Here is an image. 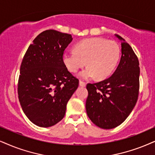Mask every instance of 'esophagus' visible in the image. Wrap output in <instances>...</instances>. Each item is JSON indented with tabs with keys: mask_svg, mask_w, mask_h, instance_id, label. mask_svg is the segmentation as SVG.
Wrapping results in <instances>:
<instances>
[{
	"mask_svg": "<svg viewBox=\"0 0 155 155\" xmlns=\"http://www.w3.org/2000/svg\"><path fill=\"white\" fill-rule=\"evenodd\" d=\"M86 85H87V84H86L85 82H84L82 81H79V86H80V87H86Z\"/></svg>",
	"mask_w": 155,
	"mask_h": 155,
	"instance_id": "34e87169",
	"label": "esophagus"
}]
</instances>
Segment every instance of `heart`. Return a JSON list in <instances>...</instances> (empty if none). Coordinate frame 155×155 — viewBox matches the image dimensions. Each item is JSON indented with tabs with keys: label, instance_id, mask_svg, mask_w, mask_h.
Listing matches in <instances>:
<instances>
[{
	"label": "heart",
	"instance_id": "obj_1",
	"mask_svg": "<svg viewBox=\"0 0 155 155\" xmlns=\"http://www.w3.org/2000/svg\"><path fill=\"white\" fill-rule=\"evenodd\" d=\"M120 57V48L116 42L103 38L84 39L76 44L75 50L66 51L63 62L68 70L76 72L86 65L79 74L83 79L97 76L98 79L108 77L114 71Z\"/></svg>",
	"mask_w": 155,
	"mask_h": 155
}]
</instances>
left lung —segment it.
I'll use <instances>...</instances> for the list:
<instances>
[{"mask_svg":"<svg viewBox=\"0 0 155 155\" xmlns=\"http://www.w3.org/2000/svg\"><path fill=\"white\" fill-rule=\"evenodd\" d=\"M121 56L116 71L108 79L88 84L86 110L97 127L110 130L118 127L134 109L139 95V61L130 44L118 35Z\"/></svg>","mask_w":155,"mask_h":155,"instance_id":"obj_1","label":"left lung"}]
</instances>
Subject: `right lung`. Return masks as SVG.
<instances>
[{
  "label": "right lung",
  "instance_id": "add662e5",
  "mask_svg": "<svg viewBox=\"0 0 155 155\" xmlns=\"http://www.w3.org/2000/svg\"><path fill=\"white\" fill-rule=\"evenodd\" d=\"M72 40L71 34L46 30L33 41L23 58L19 101L29 120L38 127L54 126L64 118L66 104L79 86V79L62 58Z\"/></svg>",
  "mask_w": 155,
  "mask_h": 155
}]
</instances>
